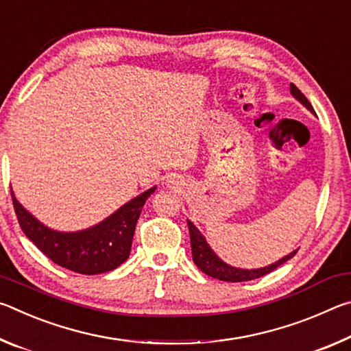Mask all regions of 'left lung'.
Here are the masks:
<instances>
[{"instance_id": "1", "label": "left lung", "mask_w": 351, "mask_h": 351, "mask_svg": "<svg viewBox=\"0 0 351 351\" xmlns=\"http://www.w3.org/2000/svg\"><path fill=\"white\" fill-rule=\"evenodd\" d=\"M291 94L299 100V102L306 106L313 114H316L313 110L311 104L308 102V99L302 94V91L297 88L294 83H291L289 86ZM187 226H189V232H190V246H192V257H193V263L198 266V268L204 272V274L210 276L213 278H218V280L223 282H247V280H254V278H260L266 274H269L271 271H274L278 266L283 265L285 261H288L289 258H293L297 254L299 249H295L288 255H285L280 260H277L276 263H271L269 266H265V268H258V269H241V268H234L218 257V255L212 251L210 246L207 245V241L203 235H201L199 230L197 229L192 221L187 219Z\"/></svg>"}]
</instances>
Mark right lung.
<instances>
[{
	"mask_svg": "<svg viewBox=\"0 0 351 351\" xmlns=\"http://www.w3.org/2000/svg\"><path fill=\"white\" fill-rule=\"evenodd\" d=\"M154 190L156 187L145 190L104 221L77 232L49 229L16 201L12 190L10 193L20 228L47 258L62 268L94 276L116 269L128 258L136 223L147 198Z\"/></svg>",
	"mask_w": 351,
	"mask_h": 351,
	"instance_id": "add662e5",
	"label": "right lung"
}]
</instances>
